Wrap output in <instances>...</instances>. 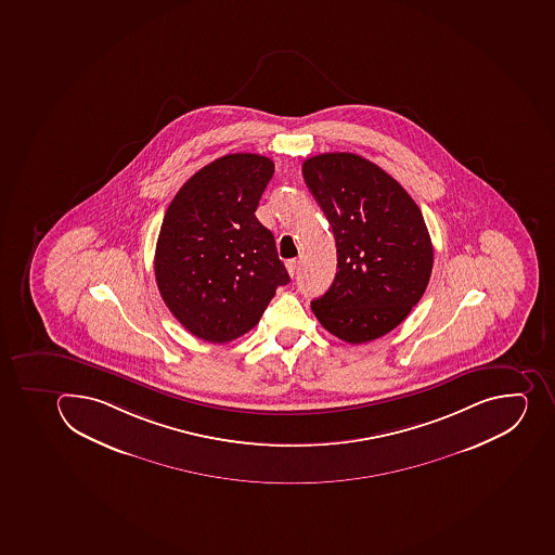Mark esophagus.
Segmentation results:
<instances>
[{
    "label": "esophagus",
    "mask_w": 555,
    "mask_h": 555,
    "mask_svg": "<svg viewBox=\"0 0 555 555\" xmlns=\"http://www.w3.org/2000/svg\"><path fill=\"white\" fill-rule=\"evenodd\" d=\"M286 270H288V274L292 275V278H294V275L297 274V261H286Z\"/></svg>",
    "instance_id": "34e87169"
}]
</instances>
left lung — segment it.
I'll return each mask as SVG.
<instances>
[{"label": "left lung", "instance_id": "obj_1", "mask_svg": "<svg viewBox=\"0 0 555 555\" xmlns=\"http://www.w3.org/2000/svg\"><path fill=\"white\" fill-rule=\"evenodd\" d=\"M304 180L333 227L338 272L311 302L328 333L359 345L390 333L428 286L434 246L420 207L372 160L348 152L304 160Z\"/></svg>", "mask_w": 555, "mask_h": 555}]
</instances>
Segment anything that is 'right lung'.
Segmentation results:
<instances>
[{"label":"right lung","instance_id":"right-lung-1","mask_svg":"<svg viewBox=\"0 0 555 555\" xmlns=\"http://www.w3.org/2000/svg\"><path fill=\"white\" fill-rule=\"evenodd\" d=\"M272 175L269 157L224 155L183 183L166 210L155 281L175 319L203 341L249 333L289 281L274 235L255 216Z\"/></svg>","mask_w":555,"mask_h":555}]
</instances>
